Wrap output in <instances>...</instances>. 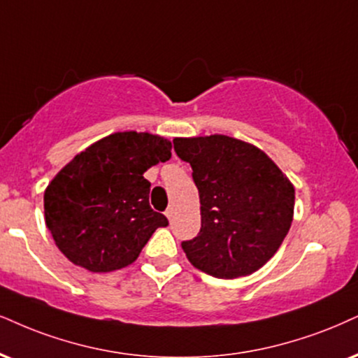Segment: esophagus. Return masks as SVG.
<instances>
[{
	"label": "esophagus",
	"instance_id": "34e87169",
	"mask_svg": "<svg viewBox=\"0 0 358 358\" xmlns=\"http://www.w3.org/2000/svg\"><path fill=\"white\" fill-rule=\"evenodd\" d=\"M164 214H166V217H167V219H169V220H172V217H174V214H176L174 207H169V209H167Z\"/></svg>",
	"mask_w": 358,
	"mask_h": 358
}]
</instances>
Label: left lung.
I'll return each mask as SVG.
<instances>
[{"label": "left lung", "mask_w": 358, "mask_h": 358, "mask_svg": "<svg viewBox=\"0 0 358 358\" xmlns=\"http://www.w3.org/2000/svg\"><path fill=\"white\" fill-rule=\"evenodd\" d=\"M199 191L201 231L182 242L186 257L217 279L259 271L284 242L294 219L295 189L257 145L224 134L176 138Z\"/></svg>", "instance_id": "obj_1"}]
</instances>
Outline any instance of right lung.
Wrapping results in <instances>:
<instances>
[{
    "instance_id": "add662e5",
    "label": "right lung",
    "mask_w": 358,
    "mask_h": 358,
    "mask_svg": "<svg viewBox=\"0 0 358 358\" xmlns=\"http://www.w3.org/2000/svg\"><path fill=\"white\" fill-rule=\"evenodd\" d=\"M169 139L114 132L74 156L44 191V220L74 266L113 272L139 257L166 215L149 206V167L171 159Z\"/></svg>"
}]
</instances>
